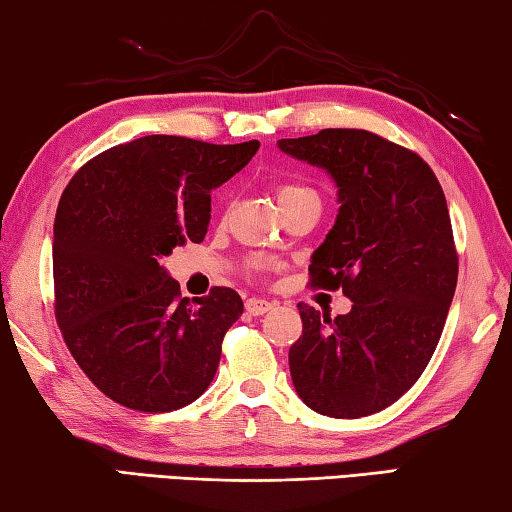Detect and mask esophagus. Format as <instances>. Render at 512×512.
Segmentation results:
<instances>
[{
	"label": "esophagus",
	"mask_w": 512,
	"mask_h": 512,
	"mask_svg": "<svg viewBox=\"0 0 512 512\" xmlns=\"http://www.w3.org/2000/svg\"><path fill=\"white\" fill-rule=\"evenodd\" d=\"M275 307L273 300H264V298H250L246 300V311L248 314L253 316H262V314H268Z\"/></svg>",
	"instance_id": "1"
}]
</instances>
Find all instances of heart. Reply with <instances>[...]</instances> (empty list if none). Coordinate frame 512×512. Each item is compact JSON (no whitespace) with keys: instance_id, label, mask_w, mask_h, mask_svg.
I'll return each mask as SVG.
<instances>
[{"instance_id":"1","label":"heart","mask_w":512,"mask_h":512,"mask_svg":"<svg viewBox=\"0 0 512 512\" xmlns=\"http://www.w3.org/2000/svg\"><path fill=\"white\" fill-rule=\"evenodd\" d=\"M307 196H318V194L311 187L300 185V183H284L277 187V203H280V207L289 205L293 201H300V198H307Z\"/></svg>"}]
</instances>
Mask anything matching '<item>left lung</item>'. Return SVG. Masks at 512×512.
I'll return each mask as SVG.
<instances>
[{
  "label": "left lung",
  "instance_id": "1",
  "mask_svg": "<svg viewBox=\"0 0 512 512\" xmlns=\"http://www.w3.org/2000/svg\"><path fill=\"white\" fill-rule=\"evenodd\" d=\"M339 187V216L311 257V287L343 289L350 314L300 302L289 350L296 393L327 418L384 411L420 379L443 334L458 280L452 221L418 153L361 128L280 140Z\"/></svg>",
  "mask_w": 512,
  "mask_h": 512
}]
</instances>
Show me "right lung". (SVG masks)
<instances>
[{
	"mask_svg": "<svg viewBox=\"0 0 512 512\" xmlns=\"http://www.w3.org/2000/svg\"><path fill=\"white\" fill-rule=\"evenodd\" d=\"M259 142L210 144L146 135L83 164L54 221V314L72 357L103 395L169 413L212 384L223 336L244 314L214 287L194 305L160 264L201 244L212 189L241 171Z\"/></svg>",
	"mask_w": 512,
	"mask_h": 512,
	"instance_id": "add662e5",
	"label": "right lung"
}]
</instances>
